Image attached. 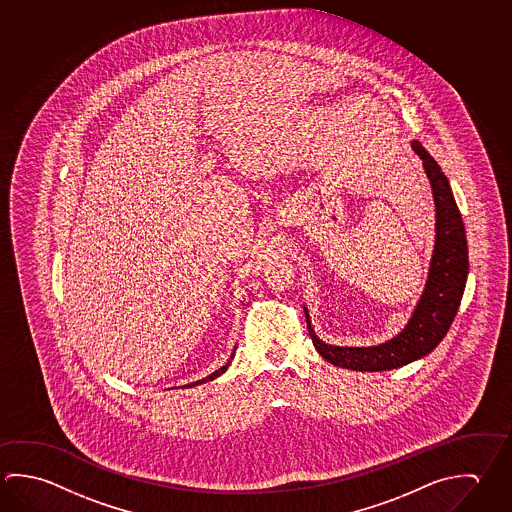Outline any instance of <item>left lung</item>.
I'll list each match as a JSON object with an SVG mask.
<instances>
[{"label":"left lung","mask_w":512,"mask_h":512,"mask_svg":"<svg viewBox=\"0 0 512 512\" xmlns=\"http://www.w3.org/2000/svg\"><path fill=\"white\" fill-rule=\"evenodd\" d=\"M412 149L419 154L426 176L430 180L435 201V246L431 255L430 273L426 280L421 300L413 309L412 318L404 325L403 331L392 340L374 347H336L323 343L314 334L309 314L307 329L313 345L323 359L332 365L359 372H381L403 367L415 359L430 354L449 331L457 316L458 305L464 295L469 257H467L466 228L453 198L446 174L440 171L439 163L417 140Z\"/></svg>","instance_id":"obj_1"}]
</instances>
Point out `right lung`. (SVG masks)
<instances>
[{
    "mask_svg": "<svg viewBox=\"0 0 512 512\" xmlns=\"http://www.w3.org/2000/svg\"><path fill=\"white\" fill-rule=\"evenodd\" d=\"M234 356H235V349H234V352H232V356H230V358H228V361H226V363H225V365H223V367L217 368L216 372H212V374H210V376L203 377V379H199V381H196V383H189V385H185V386H187V388H192V386H198V385H201V383H207V381H212V379H216V377L221 376V374H225L226 368L230 367V363H232V359H234Z\"/></svg>",
    "mask_w": 512,
    "mask_h": 512,
    "instance_id": "1",
    "label": "right lung"
}]
</instances>
